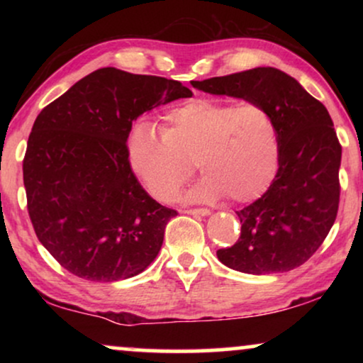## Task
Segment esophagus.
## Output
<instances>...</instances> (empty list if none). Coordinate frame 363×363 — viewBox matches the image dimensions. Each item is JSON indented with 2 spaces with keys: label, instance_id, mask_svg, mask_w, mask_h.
<instances>
[{
  "label": "esophagus",
  "instance_id": "34e87169",
  "mask_svg": "<svg viewBox=\"0 0 363 363\" xmlns=\"http://www.w3.org/2000/svg\"><path fill=\"white\" fill-rule=\"evenodd\" d=\"M188 215L193 216H210L211 211L206 210V208H191V210H186Z\"/></svg>",
  "mask_w": 363,
  "mask_h": 363
}]
</instances>
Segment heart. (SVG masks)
Segmentation results:
<instances>
[{"mask_svg": "<svg viewBox=\"0 0 363 363\" xmlns=\"http://www.w3.org/2000/svg\"><path fill=\"white\" fill-rule=\"evenodd\" d=\"M205 177L188 193L191 201L228 196L250 203L266 193L281 163L279 128L256 102L193 99L163 116V128L138 122L128 138L132 172L158 201L175 200L195 172Z\"/></svg>", "mask_w": 363, "mask_h": 363, "instance_id": "1", "label": "heart"}]
</instances>
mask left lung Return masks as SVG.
Returning a JSON list of instances; mask_svg holds the SVG:
<instances>
[{"instance_id":"1","label":"left lung","mask_w":363,"mask_h":363,"mask_svg":"<svg viewBox=\"0 0 363 363\" xmlns=\"http://www.w3.org/2000/svg\"><path fill=\"white\" fill-rule=\"evenodd\" d=\"M191 86L261 104L274 117L281 137L274 182L261 198L236 211L241 236L236 245L218 250V259L256 276L304 264L324 242L339 210L342 147L324 104L274 67L193 81Z\"/></svg>"}]
</instances>
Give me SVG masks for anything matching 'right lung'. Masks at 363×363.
Wrapping results in <instances>:
<instances>
[{
    "label": "right lung",
    "instance_id": "add662e5",
    "mask_svg": "<svg viewBox=\"0 0 363 363\" xmlns=\"http://www.w3.org/2000/svg\"><path fill=\"white\" fill-rule=\"evenodd\" d=\"M191 96L173 79L102 67L43 108L28 138L23 180L38 240L64 269L113 282L155 259L177 211L138 183L127 138L143 112Z\"/></svg>",
    "mask_w": 363,
    "mask_h": 363
}]
</instances>
